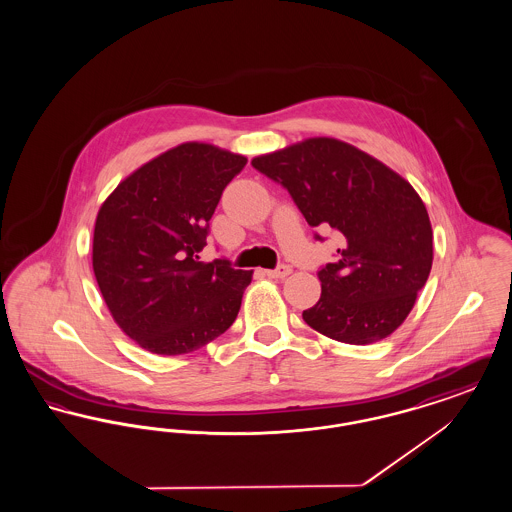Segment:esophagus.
<instances>
[{
	"instance_id": "34e87169",
	"label": "esophagus",
	"mask_w": 512,
	"mask_h": 512,
	"mask_svg": "<svg viewBox=\"0 0 512 512\" xmlns=\"http://www.w3.org/2000/svg\"><path fill=\"white\" fill-rule=\"evenodd\" d=\"M288 274H292V267L290 265H278L272 270H267L268 278H286Z\"/></svg>"
}]
</instances>
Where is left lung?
Listing matches in <instances>:
<instances>
[{"label":"left lung","mask_w":512,"mask_h":512,"mask_svg":"<svg viewBox=\"0 0 512 512\" xmlns=\"http://www.w3.org/2000/svg\"><path fill=\"white\" fill-rule=\"evenodd\" d=\"M251 165L288 190L313 228L340 236L334 263L318 268L320 299L303 320L353 345L390 336L411 313L434 259L428 211L413 186L334 138H311ZM315 240L324 242L318 232Z\"/></svg>","instance_id":"left-lung-1"}]
</instances>
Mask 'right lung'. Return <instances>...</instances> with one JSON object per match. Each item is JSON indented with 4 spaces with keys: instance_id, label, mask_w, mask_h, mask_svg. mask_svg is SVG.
Returning <instances> with one entry per match:
<instances>
[{
    "instance_id": "1",
    "label": "right lung",
    "mask_w": 512,
    "mask_h": 512,
    "mask_svg": "<svg viewBox=\"0 0 512 512\" xmlns=\"http://www.w3.org/2000/svg\"><path fill=\"white\" fill-rule=\"evenodd\" d=\"M247 159L182 144L122 180L94 228V274L122 332L157 355L190 353L238 317L251 270L199 261L220 195Z\"/></svg>"
}]
</instances>
